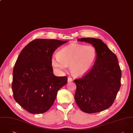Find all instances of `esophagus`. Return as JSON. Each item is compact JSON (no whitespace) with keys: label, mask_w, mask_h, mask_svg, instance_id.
<instances>
[{"label":"esophagus","mask_w":133,"mask_h":133,"mask_svg":"<svg viewBox=\"0 0 133 133\" xmlns=\"http://www.w3.org/2000/svg\"><path fill=\"white\" fill-rule=\"evenodd\" d=\"M73 80H72V79L71 78V77H68V82H71V81H72Z\"/></svg>","instance_id":"1"}]
</instances>
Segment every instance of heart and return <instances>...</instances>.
<instances>
[{
	"mask_svg": "<svg viewBox=\"0 0 133 133\" xmlns=\"http://www.w3.org/2000/svg\"><path fill=\"white\" fill-rule=\"evenodd\" d=\"M96 49L91 45L71 44L61 48L51 58V64L56 70L62 72L67 66L75 76H82L88 72L96 59Z\"/></svg>",
	"mask_w": 133,
	"mask_h": 133,
	"instance_id": "b5f03b06",
	"label": "heart"
}]
</instances>
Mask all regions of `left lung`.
<instances>
[{
  "mask_svg": "<svg viewBox=\"0 0 133 133\" xmlns=\"http://www.w3.org/2000/svg\"><path fill=\"white\" fill-rule=\"evenodd\" d=\"M96 49L97 55L91 70L74 80L77 86L75 99L84 112L91 114L112 105L121 86V70L117 56L101 39L82 38Z\"/></svg>",
  "mask_w": 133,
  "mask_h": 133,
  "instance_id": "left-lung-1",
  "label": "left lung"
}]
</instances>
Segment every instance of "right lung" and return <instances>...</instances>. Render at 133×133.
I'll use <instances>...</instances> for the list:
<instances>
[{"label": "right lung", "instance_id": "add662e5", "mask_svg": "<svg viewBox=\"0 0 133 133\" xmlns=\"http://www.w3.org/2000/svg\"><path fill=\"white\" fill-rule=\"evenodd\" d=\"M68 41L38 38L26 45L19 54L13 71V97L31 114L48 111L58 90L68 78L53 75L51 58L55 50Z\"/></svg>", "mask_w": 133, "mask_h": 133}]
</instances>
